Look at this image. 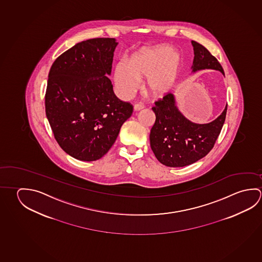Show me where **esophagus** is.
<instances>
[{
    "mask_svg": "<svg viewBox=\"0 0 262 262\" xmlns=\"http://www.w3.org/2000/svg\"><path fill=\"white\" fill-rule=\"evenodd\" d=\"M143 107H144V106L142 105V103H138V104H135V105H134V106H133V110H134V111H142Z\"/></svg>",
    "mask_w": 262,
    "mask_h": 262,
    "instance_id": "esophagus-1",
    "label": "esophagus"
}]
</instances>
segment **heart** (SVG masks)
Returning <instances> with one entry per match:
<instances>
[{"mask_svg":"<svg viewBox=\"0 0 262 262\" xmlns=\"http://www.w3.org/2000/svg\"><path fill=\"white\" fill-rule=\"evenodd\" d=\"M181 61L179 51L168 45L142 48L133 52L126 63L116 66V88L122 97L128 98L137 90L140 80L145 78V92L151 97H162L174 88Z\"/></svg>","mask_w":262,"mask_h":262,"instance_id":"obj_1","label":"heart"}]
</instances>
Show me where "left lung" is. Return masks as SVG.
I'll list each match as a JSON object with an SVG mask.
<instances>
[{
	"instance_id": "obj_1",
	"label": "left lung",
	"mask_w": 262,
	"mask_h": 262,
	"mask_svg": "<svg viewBox=\"0 0 262 262\" xmlns=\"http://www.w3.org/2000/svg\"><path fill=\"white\" fill-rule=\"evenodd\" d=\"M194 60L191 74L215 70L225 75L223 67L205 47L191 41ZM156 122L150 133V144L157 160L170 167L191 165L211 151L225 123L227 105L220 116L209 123L200 124L187 119L177 106L176 97L168 94L151 107Z\"/></svg>"
}]
</instances>
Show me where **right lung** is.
Listing matches in <instances>:
<instances>
[{"label": "right lung", "instance_id": "1", "mask_svg": "<svg viewBox=\"0 0 262 262\" xmlns=\"http://www.w3.org/2000/svg\"><path fill=\"white\" fill-rule=\"evenodd\" d=\"M118 44L110 37L77 43L49 73L47 119L61 149L75 159L105 156L133 114V106L116 97L108 78Z\"/></svg>", "mask_w": 262, "mask_h": 262}]
</instances>
